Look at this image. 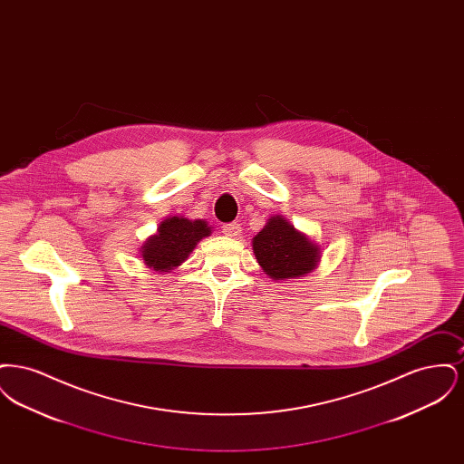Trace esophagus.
I'll list each match as a JSON object with an SVG mask.
<instances>
[{
  "mask_svg": "<svg viewBox=\"0 0 464 464\" xmlns=\"http://www.w3.org/2000/svg\"><path fill=\"white\" fill-rule=\"evenodd\" d=\"M222 233H224L226 237H229V238H235V237H238V235L242 233V226H240L238 222L224 224V226H222Z\"/></svg>",
  "mask_w": 464,
  "mask_h": 464,
  "instance_id": "obj_1",
  "label": "esophagus"
}]
</instances>
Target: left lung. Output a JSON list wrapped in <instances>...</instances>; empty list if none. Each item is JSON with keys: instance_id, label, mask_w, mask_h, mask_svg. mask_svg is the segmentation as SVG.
I'll return each mask as SVG.
<instances>
[{"instance_id": "obj_1", "label": "left lung", "mask_w": 464, "mask_h": 464, "mask_svg": "<svg viewBox=\"0 0 464 464\" xmlns=\"http://www.w3.org/2000/svg\"><path fill=\"white\" fill-rule=\"evenodd\" d=\"M252 250L259 266L271 280L303 278L318 267L320 245L295 229L284 216H273L254 237Z\"/></svg>"}]
</instances>
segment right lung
Returning a JSON list of instances; mask_svg holds the SVG:
<instances>
[{
	"mask_svg": "<svg viewBox=\"0 0 464 464\" xmlns=\"http://www.w3.org/2000/svg\"><path fill=\"white\" fill-rule=\"evenodd\" d=\"M212 235V227L203 219L172 216L160 222L155 235L140 245L139 256L144 265L158 273H170L182 265L199 240Z\"/></svg>",
	"mask_w": 464,
	"mask_h": 464,
	"instance_id": "right-lung-1",
	"label": "right lung"
}]
</instances>
